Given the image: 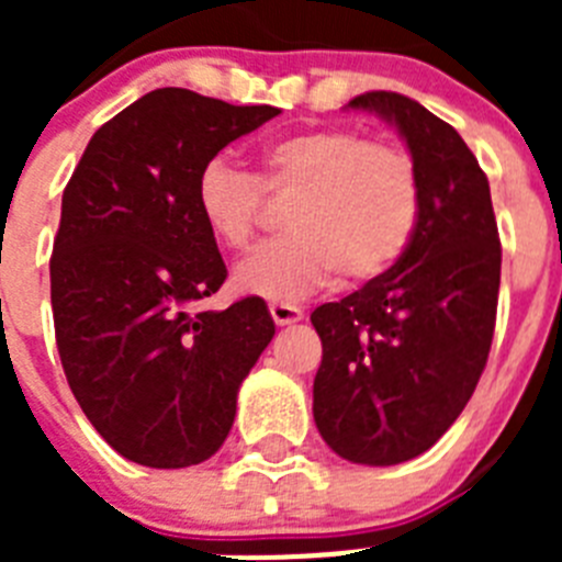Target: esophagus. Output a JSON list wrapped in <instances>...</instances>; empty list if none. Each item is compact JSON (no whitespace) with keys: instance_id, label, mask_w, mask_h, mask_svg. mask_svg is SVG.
<instances>
[{"instance_id":"obj_1","label":"esophagus","mask_w":562,"mask_h":562,"mask_svg":"<svg viewBox=\"0 0 562 562\" xmlns=\"http://www.w3.org/2000/svg\"><path fill=\"white\" fill-rule=\"evenodd\" d=\"M270 315L278 326H290V324H297V321L304 317V310L295 304H276V301H272Z\"/></svg>"}]
</instances>
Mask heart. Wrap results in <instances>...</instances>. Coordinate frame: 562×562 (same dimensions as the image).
I'll return each mask as SVG.
<instances>
[{
  "instance_id": "1",
  "label": "heart",
  "mask_w": 562,
  "mask_h": 562,
  "mask_svg": "<svg viewBox=\"0 0 562 562\" xmlns=\"http://www.w3.org/2000/svg\"><path fill=\"white\" fill-rule=\"evenodd\" d=\"M265 191L292 196L290 236L258 250L236 270V286L276 304L301 297L342 272L371 281L411 245L422 205L419 168L389 140H362L351 128L292 132L258 148V173L213 157L196 177V211L222 247L252 245Z\"/></svg>"
}]
</instances>
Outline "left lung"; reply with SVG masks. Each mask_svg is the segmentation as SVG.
<instances>
[{
	"label": "left lung",
	"instance_id": "left-lung-1",
	"mask_svg": "<svg viewBox=\"0 0 562 562\" xmlns=\"http://www.w3.org/2000/svg\"><path fill=\"white\" fill-rule=\"evenodd\" d=\"M349 109L400 132L419 168L422 205L391 270L312 312L324 342L312 414L340 459L391 467L434 448L479 385L501 241L486 173L450 123L396 92H366Z\"/></svg>",
	"mask_w": 562,
	"mask_h": 562
}]
</instances>
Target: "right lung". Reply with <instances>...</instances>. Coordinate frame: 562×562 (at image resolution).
I'll list each match as a JSON object with an SVG mask.
<instances>
[{
	"label": "right lung",
	"instance_id": "right-lung-1",
	"mask_svg": "<svg viewBox=\"0 0 562 562\" xmlns=\"http://www.w3.org/2000/svg\"><path fill=\"white\" fill-rule=\"evenodd\" d=\"M276 114L154 89L92 134L64 188L49 258L58 355L92 428L134 464L211 459L276 335L261 297L196 310L227 278L196 211V177Z\"/></svg>",
	"mask_w": 562,
	"mask_h": 562
}]
</instances>
